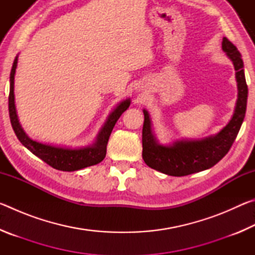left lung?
Returning a JSON list of instances; mask_svg holds the SVG:
<instances>
[{
    "label": "left lung",
    "mask_w": 255,
    "mask_h": 255,
    "mask_svg": "<svg viewBox=\"0 0 255 255\" xmlns=\"http://www.w3.org/2000/svg\"><path fill=\"white\" fill-rule=\"evenodd\" d=\"M223 50L232 59L236 71L237 98L236 108L231 122L217 135L200 140L175 141L173 145L157 144L150 129L147 111L144 110L143 125V159L149 167L172 176L189 175L209 169L217 164L231 149L245 117L248 103V84L245 81L243 60L240 51L227 39L223 38Z\"/></svg>",
    "instance_id": "1"
}]
</instances>
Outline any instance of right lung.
<instances>
[{
	"label": "right lung",
	"instance_id": "1",
	"mask_svg": "<svg viewBox=\"0 0 255 255\" xmlns=\"http://www.w3.org/2000/svg\"><path fill=\"white\" fill-rule=\"evenodd\" d=\"M18 57H15L12 70L10 73V94H8V114H10V120L12 128L15 132L18 139L21 144L25 146L30 152L41 158L45 163L48 164L51 167L59 171H77L84 167L96 165L100 163L107 154V144L109 140L110 133L114 129L116 123L124 114V111L128 109L130 106V100H125L111 112L109 118H108L105 126L102 127L101 131L99 132L97 141L91 146L84 148H63L56 147L46 144L38 143L36 140L30 139L25 135L23 129L21 128L18 116H16L15 105H14V74Z\"/></svg>",
	"mask_w": 255,
	"mask_h": 255
}]
</instances>
